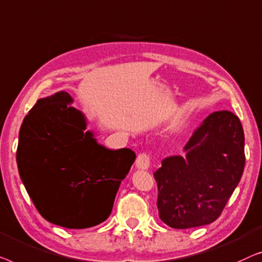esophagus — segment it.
Listing matches in <instances>:
<instances>
[{
    "instance_id": "esophagus-1",
    "label": "esophagus",
    "mask_w": 262,
    "mask_h": 262,
    "mask_svg": "<svg viewBox=\"0 0 262 262\" xmlns=\"http://www.w3.org/2000/svg\"><path fill=\"white\" fill-rule=\"evenodd\" d=\"M149 163H150L149 157L147 156L146 153H141V154H139L138 158H136L135 166L139 169H148Z\"/></svg>"
}]
</instances>
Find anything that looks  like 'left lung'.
<instances>
[{
  "mask_svg": "<svg viewBox=\"0 0 262 262\" xmlns=\"http://www.w3.org/2000/svg\"><path fill=\"white\" fill-rule=\"evenodd\" d=\"M154 172L158 210L165 224L189 229L219 219L245 168V134L233 113L210 114L184 147Z\"/></svg>",
  "mask_w": 262,
  "mask_h": 262,
  "instance_id": "8db88e82",
  "label": "left lung"
}]
</instances>
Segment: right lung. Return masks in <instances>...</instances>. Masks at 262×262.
Returning a JSON list of instances; mask_svg holds the SVG:
<instances>
[{"mask_svg": "<svg viewBox=\"0 0 262 262\" xmlns=\"http://www.w3.org/2000/svg\"><path fill=\"white\" fill-rule=\"evenodd\" d=\"M65 91L40 98L21 124L20 178L43 219L69 229L104 222L135 153L99 145Z\"/></svg>", "mask_w": 262, "mask_h": 262, "instance_id": "add662e5", "label": "right lung"}]
</instances>
